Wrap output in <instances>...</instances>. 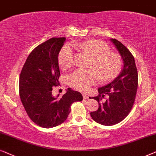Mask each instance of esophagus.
Returning a JSON list of instances; mask_svg holds the SVG:
<instances>
[{"instance_id":"34e87169","label":"esophagus","mask_w":156,"mask_h":156,"mask_svg":"<svg viewBox=\"0 0 156 156\" xmlns=\"http://www.w3.org/2000/svg\"><path fill=\"white\" fill-rule=\"evenodd\" d=\"M83 99L84 100H86V99H88V95L87 94H85V93H83Z\"/></svg>"}]
</instances>
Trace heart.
Returning a JSON list of instances; mask_svg holds the SVG:
<instances>
[{
    "instance_id": "heart-1",
    "label": "heart",
    "mask_w": 156,
    "mask_h": 156,
    "mask_svg": "<svg viewBox=\"0 0 156 156\" xmlns=\"http://www.w3.org/2000/svg\"><path fill=\"white\" fill-rule=\"evenodd\" d=\"M80 48L91 57L89 67L94 70L79 69L68 76V83L76 90L85 91L97 81H109L119 74L122 68V59L118 54L111 52L108 45L100 41L92 40L80 43ZM58 64L62 69H66L73 61V51L66 45L60 51Z\"/></svg>"
}]
</instances>
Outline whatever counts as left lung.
<instances>
[{"label":"left lung","instance_id":"obj_1","mask_svg":"<svg viewBox=\"0 0 156 156\" xmlns=\"http://www.w3.org/2000/svg\"><path fill=\"white\" fill-rule=\"evenodd\" d=\"M123 61V68L110 83L98 89L99 94L92 98L98 102V109L90 113L93 120L103 126L121 122L131 111L138 88V71L133 55L120 41L111 38ZM107 98L104 100L105 96Z\"/></svg>","mask_w":156,"mask_h":156}]
</instances>
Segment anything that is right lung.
Segmentation results:
<instances>
[{
	"mask_svg": "<svg viewBox=\"0 0 156 156\" xmlns=\"http://www.w3.org/2000/svg\"><path fill=\"white\" fill-rule=\"evenodd\" d=\"M66 38H52L33 50L21 70L19 95L29 118L37 125L51 128L67 119L70 105L83 101L81 93L68 88L61 98L53 97V86L59 85V52Z\"/></svg>",
	"mask_w": 156,
	"mask_h": 156,
	"instance_id": "right-lung-1",
	"label": "right lung"
}]
</instances>
